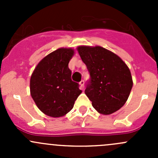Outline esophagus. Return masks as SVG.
Wrapping results in <instances>:
<instances>
[{
    "label": "esophagus",
    "instance_id": "esophagus-1",
    "mask_svg": "<svg viewBox=\"0 0 158 158\" xmlns=\"http://www.w3.org/2000/svg\"><path fill=\"white\" fill-rule=\"evenodd\" d=\"M84 83H85V82H84V80H81L80 82H79V85H80V88L82 89H84Z\"/></svg>",
    "mask_w": 158,
    "mask_h": 158
}]
</instances>
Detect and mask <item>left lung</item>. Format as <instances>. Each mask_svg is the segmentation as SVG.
<instances>
[{
	"label": "left lung",
	"instance_id": "8db88e82",
	"mask_svg": "<svg viewBox=\"0 0 158 158\" xmlns=\"http://www.w3.org/2000/svg\"><path fill=\"white\" fill-rule=\"evenodd\" d=\"M77 50L90 73L85 93L93 108L105 115L117 111L125 104L133 86L126 63L99 46H79Z\"/></svg>",
	"mask_w": 158,
	"mask_h": 158
}]
</instances>
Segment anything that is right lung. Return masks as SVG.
I'll list each match as a JSON object with an SVG mask.
<instances>
[{
    "label": "right lung",
    "mask_w": 158,
    "mask_h": 158,
    "mask_svg": "<svg viewBox=\"0 0 158 158\" xmlns=\"http://www.w3.org/2000/svg\"><path fill=\"white\" fill-rule=\"evenodd\" d=\"M73 55L72 48L57 49L42 59L31 75L30 95L38 109L50 117L67 114L82 93L68 66Z\"/></svg>",
    "instance_id": "right-lung-1"
}]
</instances>
